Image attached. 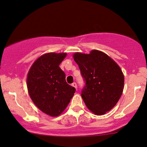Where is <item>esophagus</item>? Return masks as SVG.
<instances>
[{
  "mask_svg": "<svg viewBox=\"0 0 147 147\" xmlns=\"http://www.w3.org/2000/svg\"><path fill=\"white\" fill-rule=\"evenodd\" d=\"M72 86H73L74 88H75L76 89L77 88V84H76V82H73V84H72Z\"/></svg>",
  "mask_w": 147,
  "mask_h": 147,
  "instance_id": "obj_1",
  "label": "esophagus"
}]
</instances>
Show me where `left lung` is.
Instances as JSON below:
<instances>
[{
    "instance_id": "left-lung-1",
    "label": "left lung",
    "mask_w": 147,
    "mask_h": 147,
    "mask_svg": "<svg viewBox=\"0 0 147 147\" xmlns=\"http://www.w3.org/2000/svg\"><path fill=\"white\" fill-rule=\"evenodd\" d=\"M73 57L85 81L81 94L85 104L94 114H105L122 94L124 76L121 69L108 55L98 50L90 54L75 53Z\"/></svg>"
}]
</instances>
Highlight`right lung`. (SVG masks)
Segmentation results:
<instances>
[{
    "label": "right lung",
    "instance_id": "obj_1",
    "mask_svg": "<svg viewBox=\"0 0 147 147\" xmlns=\"http://www.w3.org/2000/svg\"><path fill=\"white\" fill-rule=\"evenodd\" d=\"M67 53H48L37 59L28 72L27 87L35 105L52 117L59 115L69 104L76 89L68 84L59 65Z\"/></svg>",
    "mask_w": 147,
    "mask_h": 147
}]
</instances>
